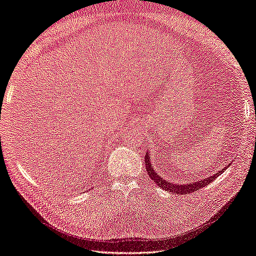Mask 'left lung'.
<instances>
[{
	"instance_id": "1",
	"label": "left lung",
	"mask_w": 256,
	"mask_h": 256,
	"mask_svg": "<svg viewBox=\"0 0 256 256\" xmlns=\"http://www.w3.org/2000/svg\"><path fill=\"white\" fill-rule=\"evenodd\" d=\"M145 164H146V169H147V174H150V176L152 178V180H154V182H156L157 186H159L160 188H162L164 190L168 192H174L176 194H188V193H194L198 190L204 188L206 186H208L210 182H212L214 180L216 179L218 176H220L224 170H226L228 168L224 167L222 171H219L218 174H214L212 176L206 178V179H202L200 181H195V182H191V183H184V184H178V183H171L167 180H164V178L160 176L159 174H157V172H155L154 168L152 167V164L150 162V155L148 152L146 154L145 156Z\"/></svg>"
}]
</instances>
